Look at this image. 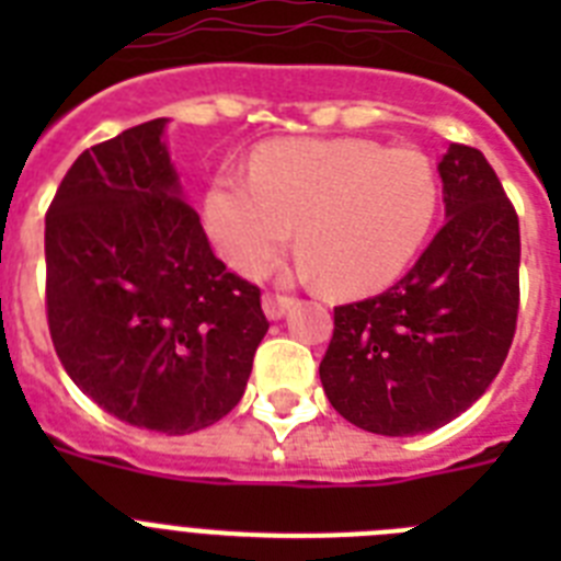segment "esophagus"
Wrapping results in <instances>:
<instances>
[{
  "label": "esophagus",
  "mask_w": 561,
  "mask_h": 561,
  "mask_svg": "<svg viewBox=\"0 0 561 561\" xmlns=\"http://www.w3.org/2000/svg\"><path fill=\"white\" fill-rule=\"evenodd\" d=\"M291 306H295V297L277 295V291H266L264 295V314L270 317V320H280Z\"/></svg>",
  "instance_id": "1"
}]
</instances>
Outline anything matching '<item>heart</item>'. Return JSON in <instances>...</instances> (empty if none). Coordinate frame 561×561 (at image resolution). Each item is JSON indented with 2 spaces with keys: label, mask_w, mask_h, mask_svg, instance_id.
Instances as JSON below:
<instances>
[{
  "label": "heart",
  "mask_w": 561,
  "mask_h": 561,
  "mask_svg": "<svg viewBox=\"0 0 561 561\" xmlns=\"http://www.w3.org/2000/svg\"><path fill=\"white\" fill-rule=\"evenodd\" d=\"M440 176L427 153L359 137L275 140L257 148L250 176L221 171L205 193V230L241 275H264L291 244L304 270L336 295L393 284L427 244Z\"/></svg>",
  "instance_id": "heart-1"
}]
</instances>
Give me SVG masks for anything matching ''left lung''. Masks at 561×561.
<instances>
[{"label": "left lung", "instance_id": "8db88e82", "mask_svg": "<svg viewBox=\"0 0 561 561\" xmlns=\"http://www.w3.org/2000/svg\"><path fill=\"white\" fill-rule=\"evenodd\" d=\"M447 221L381 295L334 309L320 362L331 408L376 435L458 419L503 368L519 311V219L478 148L438 162Z\"/></svg>", "mask_w": 561, "mask_h": 561}]
</instances>
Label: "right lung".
I'll use <instances>...</instances> for the list:
<instances>
[{
    "label": "right lung",
    "mask_w": 561,
    "mask_h": 561,
    "mask_svg": "<svg viewBox=\"0 0 561 561\" xmlns=\"http://www.w3.org/2000/svg\"><path fill=\"white\" fill-rule=\"evenodd\" d=\"M165 117L83 151L44 219L47 325L64 370L114 419L185 435L244 396L261 289L213 255L180 196Z\"/></svg>",
    "instance_id": "1"
}]
</instances>
